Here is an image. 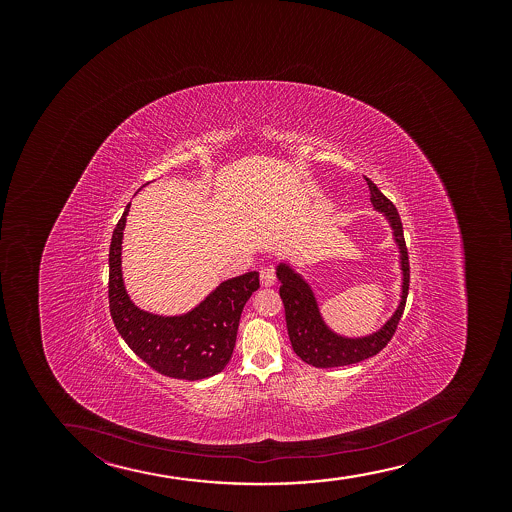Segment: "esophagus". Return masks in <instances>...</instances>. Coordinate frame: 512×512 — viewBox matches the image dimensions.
<instances>
[{"label": "esophagus", "mask_w": 512, "mask_h": 512, "mask_svg": "<svg viewBox=\"0 0 512 512\" xmlns=\"http://www.w3.org/2000/svg\"><path fill=\"white\" fill-rule=\"evenodd\" d=\"M259 280H261L263 287H271V285H275V282H277V275H275L273 268H261Z\"/></svg>", "instance_id": "34e87169"}]
</instances>
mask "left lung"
<instances>
[{
	"label": "left lung",
	"mask_w": 512,
	"mask_h": 512,
	"mask_svg": "<svg viewBox=\"0 0 512 512\" xmlns=\"http://www.w3.org/2000/svg\"><path fill=\"white\" fill-rule=\"evenodd\" d=\"M365 179L371 189L372 206L376 212L382 213V217L386 218L389 229L393 232L394 244L398 247V263L401 271L400 300L393 314L384 321V324L369 335H341L326 323L319 307L318 297L309 280L300 271L295 270V266L287 259L278 261L277 265V278L282 283L280 297L285 306V321H287L288 338L292 348L299 359L319 369L357 364L369 357H374L388 345L405 309L408 283H410V265H408V253H406L400 215L396 212L393 203L379 191L376 184L372 183L369 177Z\"/></svg>",
	"instance_id": "1"
}]
</instances>
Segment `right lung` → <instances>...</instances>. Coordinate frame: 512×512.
I'll list each match as a JSON object with an SVG mask.
<instances>
[{"instance_id":"obj_1","label":"right lung","mask_w":512,"mask_h":512,"mask_svg":"<svg viewBox=\"0 0 512 512\" xmlns=\"http://www.w3.org/2000/svg\"><path fill=\"white\" fill-rule=\"evenodd\" d=\"M131 203L112 232L109 249V309L128 347L152 369L184 381H198L224 371L234 352L237 328L247 299L259 288L258 271L229 278L200 304L174 316L145 311L124 287L123 232Z\"/></svg>"}]
</instances>
